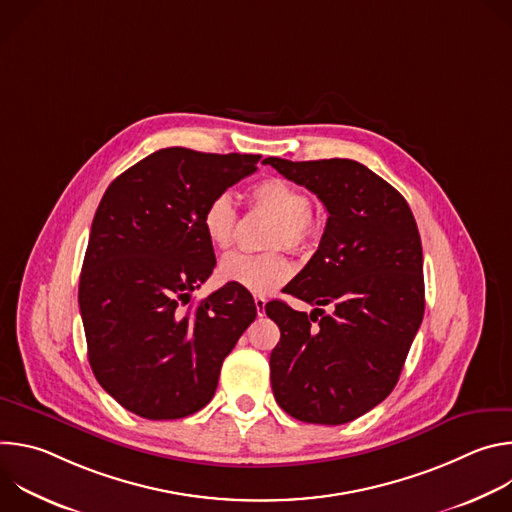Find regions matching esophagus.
Wrapping results in <instances>:
<instances>
[{"label": "esophagus", "mask_w": 512, "mask_h": 512, "mask_svg": "<svg viewBox=\"0 0 512 512\" xmlns=\"http://www.w3.org/2000/svg\"><path fill=\"white\" fill-rule=\"evenodd\" d=\"M265 304H267V300L263 296H255V308H257L259 316L265 314Z\"/></svg>", "instance_id": "obj_1"}]
</instances>
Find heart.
Listing matches in <instances>:
<instances>
[{
	"mask_svg": "<svg viewBox=\"0 0 512 512\" xmlns=\"http://www.w3.org/2000/svg\"><path fill=\"white\" fill-rule=\"evenodd\" d=\"M253 208L275 216L267 245L308 251L320 235L318 216L310 210L308 194L283 178H265L249 192ZM239 212L229 192L214 194L200 216V227L214 249H229L235 243ZM218 277L241 285L253 294H269L291 277V263L281 251L267 253H229L218 263Z\"/></svg>",
	"mask_w": 512,
	"mask_h": 512,
	"instance_id": "b5f03b06",
	"label": "heart"
}]
</instances>
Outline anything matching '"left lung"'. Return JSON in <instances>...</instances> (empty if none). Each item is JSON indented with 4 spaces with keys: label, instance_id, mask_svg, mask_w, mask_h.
<instances>
[{
    "label": "left lung",
    "instance_id": "8db88e82",
    "mask_svg": "<svg viewBox=\"0 0 512 512\" xmlns=\"http://www.w3.org/2000/svg\"><path fill=\"white\" fill-rule=\"evenodd\" d=\"M328 210L318 251L265 304L281 338L269 356L279 407L306 423L340 425L377 407L399 381L425 312L423 253L407 200L354 160L267 158ZM331 306V314L321 308Z\"/></svg>",
    "mask_w": 512,
    "mask_h": 512
}]
</instances>
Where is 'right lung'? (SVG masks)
<instances>
[{"label":"right lung","mask_w":512,"mask_h":512,"mask_svg":"<svg viewBox=\"0 0 512 512\" xmlns=\"http://www.w3.org/2000/svg\"><path fill=\"white\" fill-rule=\"evenodd\" d=\"M261 156L166 148L111 182L95 212L79 281L99 385L145 419H180L214 395L223 360L255 320L253 296L227 283L190 304L216 259L206 202L257 170Z\"/></svg>","instance_id":"right-lung-1"}]
</instances>
